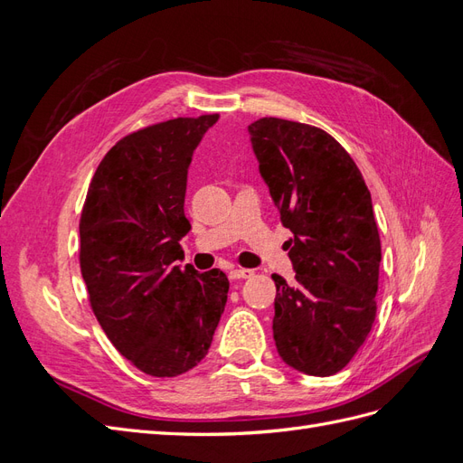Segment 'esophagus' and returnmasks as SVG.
I'll use <instances>...</instances> for the list:
<instances>
[{
    "label": "esophagus",
    "instance_id": "esophagus-1",
    "mask_svg": "<svg viewBox=\"0 0 463 463\" xmlns=\"http://www.w3.org/2000/svg\"><path fill=\"white\" fill-rule=\"evenodd\" d=\"M250 276H253V270H247V269H235L230 272V279H243Z\"/></svg>",
    "mask_w": 463,
    "mask_h": 463
}]
</instances>
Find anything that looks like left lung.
Instances as JSON below:
<instances>
[{
	"label": "left lung",
	"mask_w": 463,
	"mask_h": 463,
	"mask_svg": "<svg viewBox=\"0 0 463 463\" xmlns=\"http://www.w3.org/2000/svg\"><path fill=\"white\" fill-rule=\"evenodd\" d=\"M250 145L296 270L272 274L274 342L289 367L313 376L342 371L376 317L381 237L359 167L332 135L307 123L262 118Z\"/></svg>",
	"instance_id": "left-lung-1"
}]
</instances>
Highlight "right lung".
Returning a JSON list of instances; mask_svg holds the SVG:
<instances>
[{"label":"right lung","mask_w":463,"mask_h":463,"mask_svg":"<svg viewBox=\"0 0 463 463\" xmlns=\"http://www.w3.org/2000/svg\"><path fill=\"white\" fill-rule=\"evenodd\" d=\"M218 114L175 118L108 150L82 206L79 260L89 301L118 352L150 376H177L204 359L228 301L218 269H181L187 170Z\"/></svg>","instance_id":"obj_1"}]
</instances>
